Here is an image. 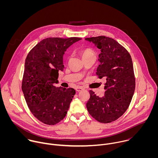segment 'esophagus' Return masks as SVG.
<instances>
[{
	"mask_svg": "<svg viewBox=\"0 0 158 158\" xmlns=\"http://www.w3.org/2000/svg\"><path fill=\"white\" fill-rule=\"evenodd\" d=\"M83 89H83L82 87H77V88L76 89V91H77V92H79V91H82Z\"/></svg>",
	"mask_w": 158,
	"mask_h": 158,
	"instance_id": "1",
	"label": "esophagus"
}]
</instances>
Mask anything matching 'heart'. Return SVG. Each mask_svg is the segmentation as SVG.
<instances>
[{
	"mask_svg": "<svg viewBox=\"0 0 158 158\" xmlns=\"http://www.w3.org/2000/svg\"><path fill=\"white\" fill-rule=\"evenodd\" d=\"M81 55L82 58L87 57L89 56H95L94 52L90 48H86L84 49L81 51Z\"/></svg>",
	"mask_w": 158,
	"mask_h": 158,
	"instance_id": "obj_1",
	"label": "heart"
}]
</instances>
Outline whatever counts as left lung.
Returning a JSON list of instances; mask_svg holds the SVG:
<instances>
[{
  "label": "left lung",
  "instance_id": "obj_1",
  "mask_svg": "<svg viewBox=\"0 0 158 158\" xmlns=\"http://www.w3.org/2000/svg\"><path fill=\"white\" fill-rule=\"evenodd\" d=\"M101 49L96 75L105 77L102 97L89 91L86 107L90 115L102 123L117 120L127 109L135 90V77L131 57L114 39L104 35L85 38Z\"/></svg>",
  "mask_w": 158,
  "mask_h": 158
}]
</instances>
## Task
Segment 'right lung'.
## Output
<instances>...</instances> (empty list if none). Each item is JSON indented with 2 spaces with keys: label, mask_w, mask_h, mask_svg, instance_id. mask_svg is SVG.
<instances>
[{
  "label": "right lung",
  "mask_w": 158,
  "mask_h": 158,
  "mask_svg": "<svg viewBox=\"0 0 158 158\" xmlns=\"http://www.w3.org/2000/svg\"><path fill=\"white\" fill-rule=\"evenodd\" d=\"M78 37H49L42 40L29 52L25 62L22 89L32 114L42 123L54 125L69 109L76 91L56 87L59 71H63L67 49L81 40Z\"/></svg>",
  "instance_id": "obj_1"
}]
</instances>
